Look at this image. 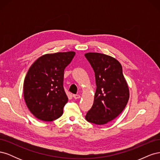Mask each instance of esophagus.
I'll return each instance as SVG.
<instances>
[{
  "label": "esophagus",
  "instance_id": "esophagus-1",
  "mask_svg": "<svg viewBox=\"0 0 160 160\" xmlns=\"http://www.w3.org/2000/svg\"><path fill=\"white\" fill-rule=\"evenodd\" d=\"M72 97H73L74 99H79V98H80V95H78V94H74V95H72Z\"/></svg>",
  "mask_w": 160,
  "mask_h": 160
}]
</instances>
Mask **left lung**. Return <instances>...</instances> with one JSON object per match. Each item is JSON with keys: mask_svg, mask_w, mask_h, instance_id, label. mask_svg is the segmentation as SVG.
Listing matches in <instances>:
<instances>
[{"mask_svg": "<svg viewBox=\"0 0 160 160\" xmlns=\"http://www.w3.org/2000/svg\"><path fill=\"white\" fill-rule=\"evenodd\" d=\"M95 72L97 89L92 108L85 115L89 122L103 125L122 112L129 98V88L122 67L115 58L98 52L85 54Z\"/></svg>", "mask_w": 160, "mask_h": 160, "instance_id": "obj_1", "label": "left lung"}]
</instances>
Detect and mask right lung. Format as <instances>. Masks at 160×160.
Masks as SVG:
<instances>
[{"label": "right lung", "instance_id": "1", "mask_svg": "<svg viewBox=\"0 0 160 160\" xmlns=\"http://www.w3.org/2000/svg\"><path fill=\"white\" fill-rule=\"evenodd\" d=\"M75 55L69 51L42 55L28 69L24 81V98L38 119L52 122L62 115L68 101L63 88L64 70Z\"/></svg>", "mask_w": 160, "mask_h": 160}]
</instances>
